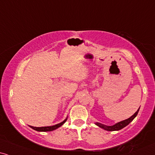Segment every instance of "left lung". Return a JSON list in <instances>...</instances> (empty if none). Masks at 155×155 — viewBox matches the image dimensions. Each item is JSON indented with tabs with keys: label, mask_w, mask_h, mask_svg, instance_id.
Wrapping results in <instances>:
<instances>
[{
	"label": "left lung",
	"mask_w": 155,
	"mask_h": 155,
	"mask_svg": "<svg viewBox=\"0 0 155 155\" xmlns=\"http://www.w3.org/2000/svg\"><path fill=\"white\" fill-rule=\"evenodd\" d=\"M139 110H140V108H139L138 110L137 111L132 117H130V118L127 119H125V120H124V121H120V122L117 123V124L113 125V126H107V125L101 124V123H96V124H97V126H99V127H101V128H102V129H104V130H105L107 131L120 130H121V129L124 128V127L127 126V125L130 124L131 121H132L133 119L136 117V116L137 115V114H138Z\"/></svg>",
	"instance_id": "left-lung-1"
}]
</instances>
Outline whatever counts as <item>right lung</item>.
<instances>
[{
  "mask_svg": "<svg viewBox=\"0 0 155 155\" xmlns=\"http://www.w3.org/2000/svg\"><path fill=\"white\" fill-rule=\"evenodd\" d=\"M66 119L64 121H62V122L59 123V124H56V125H54V126H51V127H32V126H30L31 128L34 129V130H36L38 131V132H50V131H53L54 130H56V129L58 128V127H60L61 126L62 124H64L65 123V121H66Z\"/></svg>",
  "mask_w": 155,
  "mask_h": 155,
  "instance_id": "1",
  "label": "right lung"
}]
</instances>
